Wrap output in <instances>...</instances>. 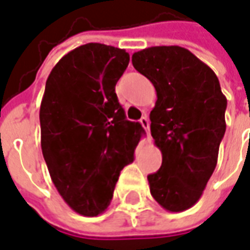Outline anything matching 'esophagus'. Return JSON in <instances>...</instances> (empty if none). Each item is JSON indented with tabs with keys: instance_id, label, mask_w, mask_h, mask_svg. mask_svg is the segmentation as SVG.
Listing matches in <instances>:
<instances>
[{
	"instance_id": "34e87169",
	"label": "esophagus",
	"mask_w": 250,
	"mask_h": 250,
	"mask_svg": "<svg viewBox=\"0 0 250 250\" xmlns=\"http://www.w3.org/2000/svg\"><path fill=\"white\" fill-rule=\"evenodd\" d=\"M140 124H142V126L146 129V132H147L148 140H151V133H149V120H148L147 117H143L142 120H140Z\"/></svg>"
}]
</instances>
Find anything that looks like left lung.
Wrapping results in <instances>:
<instances>
[{"label": "left lung", "instance_id": "obj_1", "mask_svg": "<svg viewBox=\"0 0 250 250\" xmlns=\"http://www.w3.org/2000/svg\"><path fill=\"white\" fill-rule=\"evenodd\" d=\"M132 63L158 96L149 120L162 166L147 177L149 190L165 209L185 211L199 201L216 167L226 96L214 70L180 46L140 50Z\"/></svg>", "mask_w": 250, "mask_h": 250}]
</instances>
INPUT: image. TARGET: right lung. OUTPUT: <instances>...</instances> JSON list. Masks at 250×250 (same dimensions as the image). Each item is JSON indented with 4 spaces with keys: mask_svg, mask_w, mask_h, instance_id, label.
<instances>
[{
    "mask_svg": "<svg viewBox=\"0 0 250 250\" xmlns=\"http://www.w3.org/2000/svg\"><path fill=\"white\" fill-rule=\"evenodd\" d=\"M129 63L124 49L87 43L50 72L43 94L41 146L50 177L77 214H102L121 170L135 159L144 135L126 120L115 84Z\"/></svg>",
    "mask_w": 250,
    "mask_h": 250,
    "instance_id": "right-lung-1",
    "label": "right lung"
}]
</instances>
